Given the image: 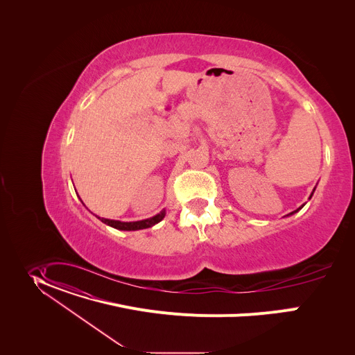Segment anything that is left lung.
Masks as SVG:
<instances>
[{"mask_svg": "<svg viewBox=\"0 0 355 355\" xmlns=\"http://www.w3.org/2000/svg\"><path fill=\"white\" fill-rule=\"evenodd\" d=\"M314 190H315V187H314V189H313V191H311V194H310V197H309V200H310V198H311V197H313V193H314ZM304 205H302V206H300V207H298V209H297V210H294V211H291V213H288V214H287V216H291V214H294V213H297V211H300V210H301V209H302V207H304Z\"/></svg>", "mask_w": 355, "mask_h": 355, "instance_id": "left-lung-1", "label": "left lung"}]
</instances>
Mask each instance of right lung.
<instances>
[{"label": "right lung", "mask_w": 355, "mask_h": 355, "mask_svg": "<svg viewBox=\"0 0 355 355\" xmlns=\"http://www.w3.org/2000/svg\"><path fill=\"white\" fill-rule=\"evenodd\" d=\"M83 203V202H82ZM85 205V203H83ZM166 211L165 209H162L159 213H157L155 216H153L150 218L146 220H139V221H119V220H110V218H103L98 217L102 223H105L109 227H113L116 230L120 231H138V230H145V228H150L153 225L158 224L164 217H165Z\"/></svg>", "instance_id": "obj_1"}]
</instances>
